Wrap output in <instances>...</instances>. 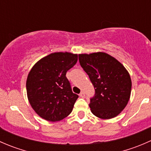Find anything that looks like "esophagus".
<instances>
[{"label": "esophagus", "mask_w": 151, "mask_h": 151, "mask_svg": "<svg viewBox=\"0 0 151 151\" xmlns=\"http://www.w3.org/2000/svg\"><path fill=\"white\" fill-rule=\"evenodd\" d=\"M85 96V93L83 92V91H82V92L80 93V96L81 97V98H84Z\"/></svg>", "instance_id": "1"}]
</instances>
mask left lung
<instances>
[{
  "label": "left lung",
  "mask_w": 151,
  "mask_h": 151,
  "mask_svg": "<svg viewBox=\"0 0 151 151\" xmlns=\"http://www.w3.org/2000/svg\"><path fill=\"white\" fill-rule=\"evenodd\" d=\"M80 66L95 89L89 106L102 119H110L126 107L131 95L132 80L125 67L105 52L79 55Z\"/></svg>",
  "instance_id": "8db88e82"
}]
</instances>
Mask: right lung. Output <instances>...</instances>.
<instances>
[{
	"instance_id": "add662e5",
	"label": "right lung",
	"mask_w": 151,
	"mask_h": 151,
	"mask_svg": "<svg viewBox=\"0 0 151 151\" xmlns=\"http://www.w3.org/2000/svg\"><path fill=\"white\" fill-rule=\"evenodd\" d=\"M77 62V54L54 52L31 68L26 81L27 94L32 108L41 118L55 122L71 112L79 96L72 92L66 74Z\"/></svg>"
}]
</instances>
